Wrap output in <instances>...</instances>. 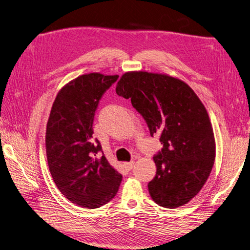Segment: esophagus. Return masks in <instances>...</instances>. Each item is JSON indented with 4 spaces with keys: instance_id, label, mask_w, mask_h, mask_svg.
Masks as SVG:
<instances>
[{
    "instance_id": "1",
    "label": "esophagus",
    "mask_w": 250,
    "mask_h": 250,
    "mask_svg": "<svg viewBox=\"0 0 250 250\" xmlns=\"http://www.w3.org/2000/svg\"><path fill=\"white\" fill-rule=\"evenodd\" d=\"M124 166H125V168H126L127 170H131L132 167L134 166V162L132 161V162H129V163H125Z\"/></svg>"
}]
</instances>
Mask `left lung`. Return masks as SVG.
I'll list each match as a JSON object with an SVG mask.
<instances>
[{
    "mask_svg": "<svg viewBox=\"0 0 250 250\" xmlns=\"http://www.w3.org/2000/svg\"><path fill=\"white\" fill-rule=\"evenodd\" d=\"M116 92L131 100L151 137L160 134L163 148L153 156L156 174L148 184L151 198L164 208L184 206L214 166L215 138L206 107L187 83L168 75L128 72Z\"/></svg>",
    "mask_w": 250,
    "mask_h": 250,
    "instance_id": "left-lung-1",
    "label": "left lung"
}]
</instances>
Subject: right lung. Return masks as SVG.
I'll return each instance as SVG.
<instances>
[{
	"instance_id": "add662e5",
	"label": "right lung",
	"mask_w": 250,
	"mask_h": 250,
	"mask_svg": "<svg viewBox=\"0 0 250 250\" xmlns=\"http://www.w3.org/2000/svg\"><path fill=\"white\" fill-rule=\"evenodd\" d=\"M118 78L82 75L60 89L51 109L46 132L49 169L58 190L79 207L104 206L115 197L122 181L104 156L100 142L93 140L98 105Z\"/></svg>"
}]
</instances>
